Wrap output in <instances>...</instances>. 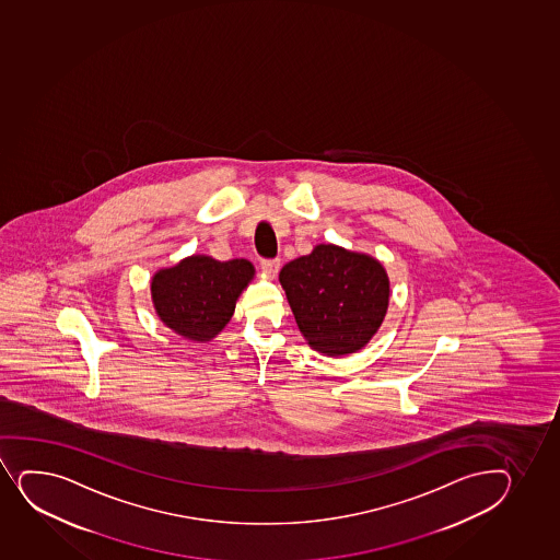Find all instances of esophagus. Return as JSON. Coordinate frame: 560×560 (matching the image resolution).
<instances>
[{
  "mask_svg": "<svg viewBox=\"0 0 560 560\" xmlns=\"http://www.w3.org/2000/svg\"><path fill=\"white\" fill-rule=\"evenodd\" d=\"M260 268H262V271H265L268 279H276L277 273H279V270H281V262H279L277 259L262 260V262H260Z\"/></svg>",
  "mask_w": 560,
  "mask_h": 560,
  "instance_id": "obj_1",
  "label": "esophagus"
}]
</instances>
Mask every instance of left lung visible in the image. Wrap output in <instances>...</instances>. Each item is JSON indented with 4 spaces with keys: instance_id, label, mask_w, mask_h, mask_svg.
Segmentation results:
<instances>
[{
    "instance_id": "8db88e82",
    "label": "left lung",
    "mask_w": 560,
    "mask_h": 560,
    "mask_svg": "<svg viewBox=\"0 0 560 560\" xmlns=\"http://www.w3.org/2000/svg\"><path fill=\"white\" fill-rule=\"evenodd\" d=\"M295 324L327 357L361 351L380 331L390 303L385 266L368 253L318 244L279 273Z\"/></svg>"
}]
</instances>
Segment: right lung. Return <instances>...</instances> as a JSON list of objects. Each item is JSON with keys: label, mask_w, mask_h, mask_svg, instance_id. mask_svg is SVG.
<instances>
[{"label": "right lung", "mask_w": 560, "mask_h": 560, "mask_svg": "<svg viewBox=\"0 0 560 560\" xmlns=\"http://www.w3.org/2000/svg\"><path fill=\"white\" fill-rule=\"evenodd\" d=\"M255 279L246 259L228 262L190 255L151 277V301L168 329L192 342H211L235 313L236 301Z\"/></svg>", "instance_id": "right-lung-1"}]
</instances>
